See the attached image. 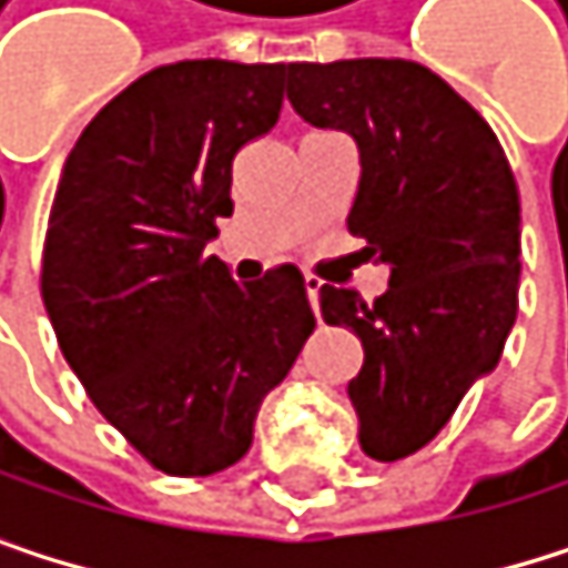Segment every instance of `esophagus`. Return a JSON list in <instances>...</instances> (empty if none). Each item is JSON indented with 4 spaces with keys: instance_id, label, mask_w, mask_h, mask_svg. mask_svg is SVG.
<instances>
[{
    "instance_id": "obj_1",
    "label": "esophagus",
    "mask_w": 568,
    "mask_h": 568,
    "mask_svg": "<svg viewBox=\"0 0 568 568\" xmlns=\"http://www.w3.org/2000/svg\"><path fill=\"white\" fill-rule=\"evenodd\" d=\"M322 277H315V274H304V291H307V301H311V307L318 311V294H322Z\"/></svg>"
}]
</instances>
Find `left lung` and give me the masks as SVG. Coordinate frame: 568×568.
<instances>
[{"instance_id": "8db88e82", "label": "left lung", "mask_w": 568, "mask_h": 568, "mask_svg": "<svg viewBox=\"0 0 568 568\" xmlns=\"http://www.w3.org/2000/svg\"><path fill=\"white\" fill-rule=\"evenodd\" d=\"M287 101L358 145L348 230L389 267V287L365 304L325 284L322 318L365 352L348 383L362 450L399 460L501 358L518 315V185L488 121L413 60L291 63Z\"/></svg>"}]
</instances>
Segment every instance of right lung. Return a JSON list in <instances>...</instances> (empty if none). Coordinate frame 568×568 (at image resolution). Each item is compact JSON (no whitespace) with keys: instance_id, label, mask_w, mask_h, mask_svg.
Masks as SVG:
<instances>
[{"instance_id":"add662e5","label":"right lung","mask_w":568,"mask_h":568,"mask_svg":"<svg viewBox=\"0 0 568 568\" xmlns=\"http://www.w3.org/2000/svg\"><path fill=\"white\" fill-rule=\"evenodd\" d=\"M287 63L182 60L124 88L60 172L40 291L63 358L152 467L206 477L253 444L264 396L315 332L294 264L236 284L206 243L233 155L267 134Z\"/></svg>"}]
</instances>
